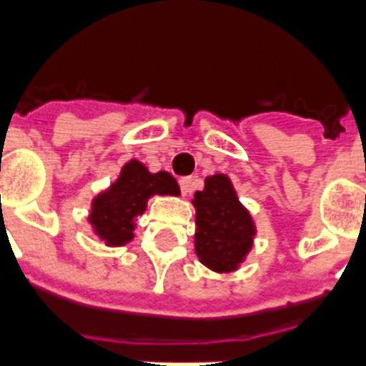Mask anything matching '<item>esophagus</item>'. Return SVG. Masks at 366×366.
<instances>
[{
    "instance_id": "esophagus-1",
    "label": "esophagus",
    "mask_w": 366,
    "mask_h": 366,
    "mask_svg": "<svg viewBox=\"0 0 366 366\" xmlns=\"http://www.w3.org/2000/svg\"><path fill=\"white\" fill-rule=\"evenodd\" d=\"M178 184H180V192H182V196H188V194L192 192V176H184V178L178 180Z\"/></svg>"
}]
</instances>
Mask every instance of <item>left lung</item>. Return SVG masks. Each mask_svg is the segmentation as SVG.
Instances as JSON below:
<instances>
[{"label":"left lung","mask_w":366,"mask_h":366,"mask_svg":"<svg viewBox=\"0 0 366 366\" xmlns=\"http://www.w3.org/2000/svg\"><path fill=\"white\" fill-rule=\"evenodd\" d=\"M196 254L215 272H232L252 248L256 234L250 213L240 205L231 180L213 174L196 192Z\"/></svg>","instance_id":"obj_1"}]
</instances>
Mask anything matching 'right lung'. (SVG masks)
I'll list each match as a JSON object with an SVG mask.
<instances>
[{"label":"right lung","mask_w":366,"mask_h":366,"mask_svg":"<svg viewBox=\"0 0 366 366\" xmlns=\"http://www.w3.org/2000/svg\"><path fill=\"white\" fill-rule=\"evenodd\" d=\"M155 194L178 196L180 188L169 172L151 174L142 162L129 161L110 190L94 197L89 221L107 244H126L134 238V219L142 215L147 199Z\"/></svg>","instance_id":"right-lung-1"}]
</instances>
